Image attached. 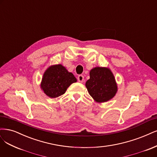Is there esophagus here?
Wrapping results in <instances>:
<instances>
[{
  "instance_id": "1",
  "label": "esophagus",
  "mask_w": 157,
  "mask_h": 157,
  "mask_svg": "<svg viewBox=\"0 0 157 157\" xmlns=\"http://www.w3.org/2000/svg\"><path fill=\"white\" fill-rule=\"evenodd\" d=\"M77 79H78V82H83L84 80L83 75H79V76L78 77V78H77Z\"/></svg>"
}]
</instances>
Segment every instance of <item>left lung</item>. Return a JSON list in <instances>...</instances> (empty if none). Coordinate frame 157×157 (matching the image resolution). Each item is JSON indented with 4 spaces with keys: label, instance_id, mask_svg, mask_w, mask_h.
Segmentation results:
<instances>
[{
    "label": "left lung",
    "instance_id": "obj_1",
    "mask_svg": "<svg viewBox=\"0 0 157 157\" xmlns=\"http://www.w3.org/2000/svg\"><path fill=\"white\" fill-rule=\"evenodd\" d=\"M86 87L91 97L99 103L110 101L117 91V85L110 69L95 67L90 71Z\"/></svg>",
    "mask_w": 157,
    "mask_h": 157
}]
</instances>
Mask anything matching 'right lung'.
Wrapping results in <instances>:
<instances>
[{
	"label": "right lung",
	"instance_id": "right-lung-1",
	"mask_svg": "<svg viewBox=\"0 0 157 157\" xmlns=\"http://www.w3.org/2000/svg\"><path fill=\"white\" fill-rule=\"evenodd\" d=\"M74 75L69 72L62 64L52 65L44 73L41 89L50 98H56L65 94L71 84L77 82Z\"/></svg>",
	"mask_w": 157,
	"mask_h": 157
}]
</instances>
